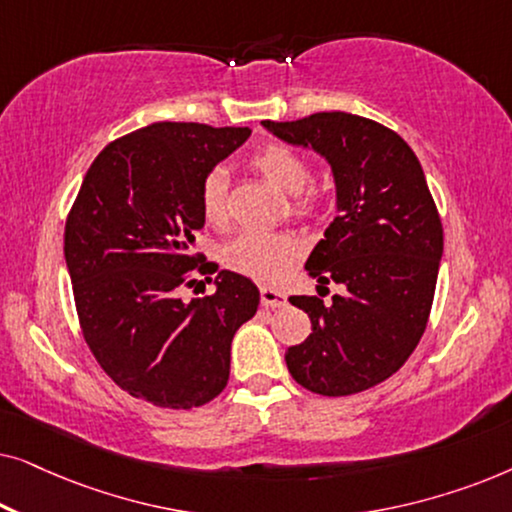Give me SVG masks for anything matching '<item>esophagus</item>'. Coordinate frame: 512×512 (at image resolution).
I'll return each instance as SVG.
<instances>
[{
    "instance_id": "obj_1",
    "label": "esophagus",
    "mask_w": 512,
    "mask_h": 512,
    "mask_svg": "<svg viewBox=\"0 0 512 512\" xmlns=\"http://www.w3.org/2000/svg\"><path fill=\"white\" fill-rule=\"evenodd\" d=\"M261 303L265 307H272V310H275V307L286 305V296L282 291L272 289V286H261Z\"/></svg>"
}]
</instances>
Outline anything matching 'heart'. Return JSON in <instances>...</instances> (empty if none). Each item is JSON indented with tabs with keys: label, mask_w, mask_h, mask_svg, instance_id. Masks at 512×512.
<instances>
[{
	"label": "heart",
	"mask_w": 512,
	"mask_h": 512,
	"mask_svg": "<svg viewBox=\"0 0 512 512\" xmlns=\"http://www.w3.org/2000/svg\"><path fill=\"white\" fill-rule=\"evenodd\" d=\"M254 170L275 184L279 191L291 193V214L298 219H312L319 212L321 202L314 191H307L312 179V167L305 156L291 146L270 142L263 144L249 158ZM200 212L202 219L212 226H223L230 216L228 174L214 167L205 174L200 184ZM300 254V240L284 230H242L221 247V261L228 270L254 279H275L282 275L286 265Z\"/></svg>",
	"instance_id": "b5f03b06"
}]
</instances>
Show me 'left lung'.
Instances as JSON below:
<instances>
[{"label":"left lung","mask_w":512,"mask_h":512,"mask_svg":"<svg viewBox=\"0 0 512 512\" xmlns=\"http://www.w3.org/2000/svg\"><path fill=\"white\" fill-rule=\"evenodd\" d=\"M263 125L321 153L338 188L340 214L305 263L322 298H289L312 333L289 347L286 366L314 394H359L394 375L429 324L443 256L436 202L415 151L387 125L345 111ZM331 281L343 293L324 304Z\"/></svg>","instance_id":"1"}]
</instances>
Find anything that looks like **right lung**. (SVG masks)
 <instances>
[{
  "instance_id": "obj_1",
  "label": "right lung",
  "mask_w": 512,
  "mask_h": 512,
  "mask_svg": "<svg viewBox=\"0 0 512 512\" xmlns=\"http://www.w3.org/2000/svg\"><path fill=\"white\" fill-rule=\"evenodd\" d=\"M249 128L151 123L93 160L65 223V261L83 340L130 396L200 408L226 389L230 342L258 310L251 279L193 251L205 226L200 184L247 142ZM217 276L184 304L178 289Z\"/></svg>"
}]
</instances>
